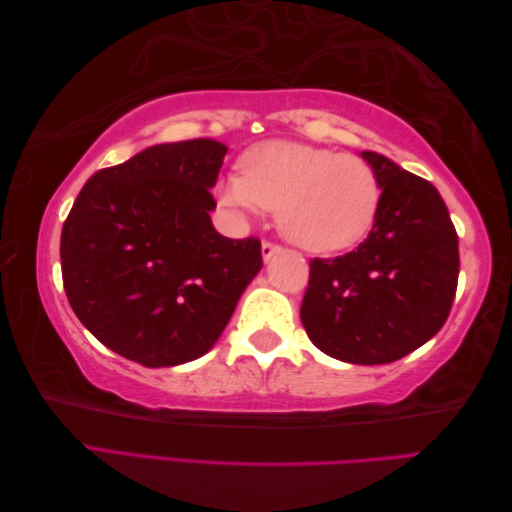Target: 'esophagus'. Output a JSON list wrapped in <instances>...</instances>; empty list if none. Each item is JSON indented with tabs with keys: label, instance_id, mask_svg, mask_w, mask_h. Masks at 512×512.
<instances>
[{
	"label": "esophagus",
	"instance_id": "obj_1",
	"mask_svg": "<svg viewBox=\"0 0 512 512\" xmlns=\"http://www.w3.org/2000/svg\"><path fill=\"white\" fill-rule=\"evenodd\" d=\"M281 253V246L279 244H273V242H264L262 244V255H264V262H268L270 257Z\"/></svg>",
	"mask_w": 512,
	"mask_h": 512
}]
</instances>
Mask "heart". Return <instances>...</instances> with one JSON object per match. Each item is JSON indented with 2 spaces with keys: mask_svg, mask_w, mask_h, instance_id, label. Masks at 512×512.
<instances>
[{
  "mask_svg": "<svg viewBox=\"0 0 512 512\" xmlns=\"http://www.w3.org/2000/svg\"><path fill=\"white\" fill-rule=\"evenodd\" d=\"M235 215L279 211V228L310 253H339L372 231L380 184L363 158L297 143H264L242 158V176L220 184Z\"/></svg>",
  "mask_w": 512,
  "mask_h": 512,
  "instance_id": "heart-1",
  "label": "heart"
}]
</instances>
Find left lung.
<instances>
[{
    "mask_svg": "<svg viewBox=\"0 0 512 512\" xmlns=\"http://www.w3.org/2000/svg\"><path fill=\"white\" fill-rule=\"evenodd\" d=\"M380 206L352 253L310 259L301 323L310 341L354 365L394 363L436 336L458 290V233L429 180L376 151Z\"/></svg>",
    "mask_w": 512,
    "mask_h": 512,
    "instance_id": "8db88e82",
    "label": "left lung"
}]
</instances>
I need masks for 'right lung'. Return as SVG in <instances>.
<instances>
[{
  "instance_id": "add662e5",
  "label": "right lung",
  "mask_w": 512,
  "mask_h": 512,
  "mask_svg": "<svg viewBox=\"0 0 512 512\" xmlns=\"http://www.w3.org/2000/svg\"><path fill=\"white\" fill-rule=\"evenodd\" d=\"M226 147L211 138L154 145L83 184L61 231V275L79 321L145 367L206 354L262 270L257 237L213 228Z\"/></svg>"
}]
</instances>
